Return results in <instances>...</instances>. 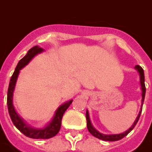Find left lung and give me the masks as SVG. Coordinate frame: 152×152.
<instances>
[{
	"instance_id": "obj_1",
	"label": "left lung",
	"mask_w": 152,
	"mask_h": 152,
	"mask_svg": "<svg viewBox=\"0 0 152 152\" xmlns=\"http://www.w3.org/2000/svg\"><path fill=\"white\" fill-rule=\"evenodd\" d=\"M135 69L138 72L139 76H140V84H141V89H142V106L143 105V102H144V99H145V94H146V86H145V76H144V71L143 69L142 68V66H140L139 65L135 66ZM142 108L141 109L140 112H139L138 115L136 118L135 122L133 123L132 126L131 128H129L128 130H127L126 132H124L123 133H120V134H113V135H105V134H102L100 132H99L95 128L92 126L91 124V119H90V117H89V113H88V110H86V121H87V128L89 132H91L92 135L97 137L99 139H101L103 141H108V142H115V141H118L120 139L124 138V137L128 135V133L134 128V127L136 126V124H137V122L139 120V118L141 116V113H142Z\"/></svg>"
}]
</instances>
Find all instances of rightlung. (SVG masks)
Wrapping results in <instances>:
<instances>
[{"label": "right lung", "mask_w": 152, "mask_h": 152, "mask_svg": "<svg viewBox=\"0 0 152 152\" xmlns=\"http://www.w3.org/2000/svg\"><path fill=\"white\" fill-rule=\"evenodd\" d=\"M43 51V48H39V46L33 47L31 49L28 51L27 54L24 56V58L20 60V61L17 64L16 67H15L13 75L10 78L8 92H7L8 111H9L10 116V118L13 122L14 125L26 137L34 139H48L57 135L59 130H60V128H61L62 116H63L66 110L68 109L69 106L71 105V104L72 103V100H70V101L66 102L63 104H61L57 109L53 120L43 128H33L29 127L21 119L20 117L17 114L16 111H15L13 105V92L14 90H15V87L17 78H18L19 73H20V70H21L27 65L34 56L42 53Z\"/></svg>", "instance_id": "1"}]
</instances>
